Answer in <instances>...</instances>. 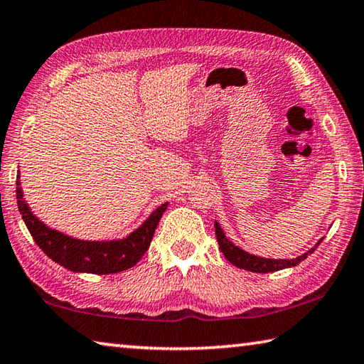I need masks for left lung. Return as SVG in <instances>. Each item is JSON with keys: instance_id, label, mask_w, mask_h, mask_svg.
Here are the masks:
<instances>
[{"instance_id": "8db88e82", "label": "left lung", "mask_w": 364, "mask_h": 364, "mask_svg": "<svg viewBox=\"0 0 364 364\" xmlns=\"http://www.w3.org/2000/svg\"><path fill=\"white\" fill-rule=\"evenodd\" d=\"M215 234H217V241H218V245H220V250L223 252L226 260L231 262L234 267L252 271V273H273V271L297 267L300 262H304L308 255L313 254L315 249L323 241V239H319L315 247H311L310 250L305 252L304 255H300L297 258H292V260H282V258H281V260H274V258H263V257L252 255V254H249V252L239 249L237 245H234L231 241H228L223 230H221L217 221H215Z\"/></svg>"}]
</instances>
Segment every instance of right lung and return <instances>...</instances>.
Instances as JSON below:
<instances>
[{
  "label": "right lung",
  "instance_id": "1",
  "mask_svg": "<svg viewBox=\"0 0 364 364\" xmlns=\"http://www.w3.org/2000/svg\"><path fill=\"white\" fill-rule=\"evenodd\" d=\"M19 178L21 176H17L16 183L17 207H19V212L33 241L51 260L67 269L75 271V273L114 274L134 267L149 249L159 220L162 218L168 205V202H165L157 207L138 230H134L130 236L120 239V241H82V239L70 237L64 232L51 230L35 217L23 200Z\"/></svg>",
  "mask_w": 364,
  "mask_h": 364
}]
</instances>
